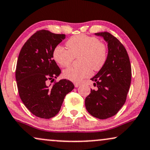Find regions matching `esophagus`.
Instances as JSON below:
<instances>
[{
    "label": "esophagus",
    "instance_id": "obj_1",
    "mask_svg": "<svg viewBox=\"0 0 150 150\" xmlns=\"http://www.w3.org/2000/svg\"><path fill=\"white\" fill-rule=\"evenodd\" d=\"M74 85H75V86L76 87V88H77V87H79V86H80L81 84L80 83H74Z\"/></svg>",
    "mask_w": 150,
    "mask_h": 150
}]
</instances>
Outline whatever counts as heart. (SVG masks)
<instances>
[{
  "instance_id": "heart-1",
  "label": "heart",
  "mask_w": 150,
  "mask_h": 150,
  "mask_svg": "<svg viewBox=\"0 0 150 150\" xmlns=\"http://www.w3.org/2000/svg\"><path fill=\"white\" fill-rule=\"evenodd\" d=\"M67 50L57 45L52 51L54 61L62 67H67L73 58L79 55V67L71 66L63 71L64 78L73 82H80L91 76L92 69L99 71L105 66L108 57V49L99 39L86 35H77L70 38L66 43Z\"/></svg>"
}]
</instances>
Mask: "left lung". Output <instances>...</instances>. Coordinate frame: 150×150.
I'll return each instance as SVG.
<instances>
[{"instance_id": "1", "label": "left lung", "mask_w": 150, "mask_h": 150, "mask_svg": "<svg viewBox=\"0 0 150 150\" xmlns=\"http://www.w3.org/2000/svg\"><path fill=\"white\" fill-rule=\"evenodd\" d=\"M108 43L105 66L91 78L97 90L91 89L85 99L88 112L95 117L107 119L115 115L125 103L132 80V69L127 52L120 41L107 32L95 34Z\"/></svg>"}]
</instances>
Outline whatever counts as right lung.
<instances>
[{"label": "right lung", "instance_id": "obj_1", "mask_svg": "<svg viewBox=\"0 0 150 150\" xmlns=\"http://www.w3.org/2000/svg\"><path fill=\"white\" fill-rule=\"evenodd\" d=\"M65 35L37 31L22 47L17 60L16 80L23 103L33 115L49 119L59 111L66 94L74 88L68 79L53 82L61 73L52 57L54 48Z\"/></svg>", "mask_w": 150, "mask_h": 150}]
</instances>
